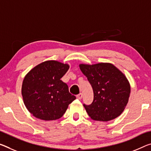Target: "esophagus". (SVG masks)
Wrapping results in <instances>:
<instances>
[{"label": "esophagus", "instance_id": "1", "mask_svg": "<svg viewBox=\"0 0 151 151\" xmlns=\"http://www.w3.org/2000/svg\"><path fill=\"white\" fill-rule=\"evenodd\" d=\"M82 97H83V94H82V93H79V94L76 95V98H77L78 99H82Z\"/></svg>", "mask_w": 151, "mask_h": 151}]
</instances>
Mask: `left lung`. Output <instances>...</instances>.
I'll return each mask as SVG.
<instances>
[{
  "instance_id": "1",
  "label": "left lung",
  "mask_w": 151,
  "mask_h": 151,
  "mask_svg": "<svg viewBox=\"0 0 151 151\" xmlns=\"http://www.w3.org/2000/svg\"><path fill=\"white\" fill-rule=\"evenodd\" d=\"M93 88V101L84 104L93 120L107 122L120 116L128 102L130 85L124 73L111 63L79 64Z\"/></svg>"
}]
</instances>
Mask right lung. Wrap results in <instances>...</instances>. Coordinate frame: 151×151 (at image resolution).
Instances as JSON below:
<instances>
[{
	"instance_id": "1",
	"label": "right lung",
	"mask_w": 151,
	"mask_h": 151,
	"mask_svg": "<svg viewBox=\"0 0 151 151\" xmlns=\"http://www.w3.org/2000/svg\"><path fill=\"white\" fill-rule=\"evenodd\" d=\"M69 69L67 64L47 60L33 68L23 81L24 104L33 116L45 121L60 118L76 99L60 78Z\"/></svg>"
}]
</instances>
